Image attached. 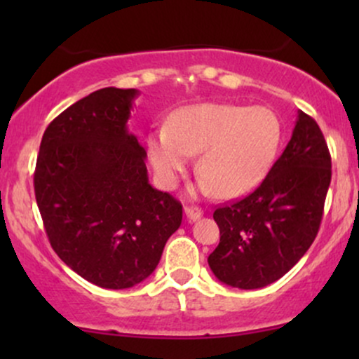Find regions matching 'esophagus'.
<instances>
[{
	"label": "esophagus",
	"instance_id": "obj_1",
	"mask_svg": "<svg viewBox=\"0 0 359 359\" xmlns=\"http://www.w3.org/2000/svg\"><path fill=\"white\" fill-rule=\"evenodd\" d=\"M184 212H185V216H187L189 221H197L203 217V209L197 208V205H185Z\"/></svg>",
	"mask_w": 359,
	"mask_h": 359
}]
</instances>
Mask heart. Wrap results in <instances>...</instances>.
Here are the masks:
<instances>
[{"mask_svg": "<svg viewBox=\"0 0 359 359\" xmlns=\"http://www.w3.org/2000/svg\"><path fill=\"white\" fill-rule=\"evenodd\" d=\"M280 142L282 121L270 108L203 102L177 111L170 126L156 128L148 138V155L160 182L174 187L201 154V189L236 197L265 179Z\"/></svg>", "mask_w": 359, "mask_h": 359, "instance_id": "heart-1", "label": "heart"}]
</instances>
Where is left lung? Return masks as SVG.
I'll use <instances>...</instances> for the list:
<instances>
[{
    "label": "left lung",
    "instance_id": "8db88e82",
    "mask_svg": "<svg viewBox=\"0 0 359 359\" xmlns=\"http://www.w3.org/2000/svg\"><path fill=\"white\" fill-rule=\"evenodd\" d=\"M331 184V154L314 118L299 111L283 154L263 182L212 214L221 240L208 263L229 287L262 288L287 273L314 243Z\"/></svg>",
    "mask_w": 359,
    "mask_h": 359
}]
</instances>
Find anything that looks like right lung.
Wrapping results in <instances>:
<instances>
[{
	"label": "right lung",
	"mask_w": 359,
	"mask_h": 359,
	"mask_svg": "<svg viewBox=\"0 0 359 359\" xmlns=\"http://www.w3.org/2000/svg\"><path fill=\"white\" fill-rule=\"evenodd\" d=\"M137 89L94 90L45 130L35 199L53 251L102 288H130L154 273L182 204L148 184L145 148L126 123Z\"/></svg>",
	"instance_id": "add662e5"
}]
</instances>
